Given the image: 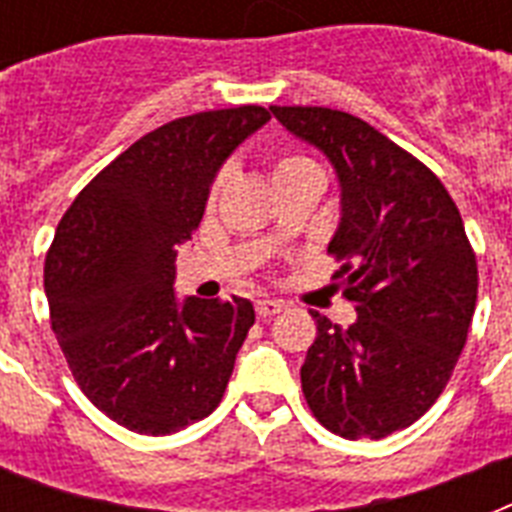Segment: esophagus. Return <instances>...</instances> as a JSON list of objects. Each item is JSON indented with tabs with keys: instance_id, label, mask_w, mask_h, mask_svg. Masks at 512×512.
I'll return each mask as SVG.
<instances>
[{
	"instance_id": "34e87169",
	"label": "esophagus",
	"mask_w": 512,
	"mask_h": 512,
	"mask_svg": "<svg viewBox=\"0 0 512 512\" xmlns=\"http://www.w3.org/2000/svg\"><path fill=\"white\" fill-rule=\"evenodd\" d=\"M281 308H284V303H281V300H271V297H263V300H257L255 303V311L260 319H271V316H276Z\"/></svg>"
}]
</instances>
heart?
<instances>
[{"mask_svg": "<svg viewBox=\"0 0 512 512\" xmlns=\"http://www.w3.org/2000/svg\"><path fill=\"white\" fill-rule=\"evenodd\" d=\"M303 172H319V167H316L311 159H305V156H281L279 162H276V167H273V183L281 180V177L303 175ZM220 183H223V177H217L215 188H212V196L217 193Z\"/></svg>", "mask_w": 512, "mask_h": 512, "instance_id": "obj_1", "label": "heart"}]
</instances>
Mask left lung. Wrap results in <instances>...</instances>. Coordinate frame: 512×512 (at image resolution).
<instances>
[{"mask_svg":"<svg viewBox=\"0 0 512 512\" xmlns=\"http://www.w3.org/2000/svg\"><path fill=\"white\" fill-rule=\"evenodd\" d=\"M340 180L329 255L358 319L313 311L316 340L300 369L316 420L342 438H385L436 404L468 340L478 268L444 183L372 124L321 106H271Z\"/></svg>","mask_w":512,"mask_h":512,"instance_id":"8db88e82","label":"left lung"}]
</instances>
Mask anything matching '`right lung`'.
<instances>
[{
  "label": "right lung",
  "mask_w": 512,
  "mask_h": 512,
  "mask_svg": "<svg viewBox=\"0 0 512 512\" xmlns=\"http://www.w3.org/2000/svg\"><path fill=\"white\" fill-rule=\"evenodd\" d=\"M263 106L201 111L132 143L66 209L44 260L52 332L100 412L167 436L215 412L255 308L177 300V247L199 228L223 162Z\"/></svg>",
  "instance_id": "obj_1"
}]
</instances>
